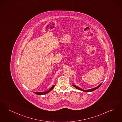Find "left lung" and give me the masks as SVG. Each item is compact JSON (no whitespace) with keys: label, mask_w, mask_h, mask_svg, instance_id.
Here are the masks:
<instances>
[{"label":"left lung","mask_w":122,"mask_h":122,"mask_svg":"<svg viewBox=\"0 0 122 122\" xmlns=\"http://www.w3.org/2000/svg\"><path fill=\"white\" fill-rule=\"evenodd\" d=\"M102 84V83H101L99 86H97L95 87V88H92V89H88V90H83L80 87L77 86H76V85H72V86H73L74 87H75L76 88V89H78V90L82 91H83V92H92V91H94V90H96V89H97L98 88H99V87L101 86Z\"/></svg>","instance_id":"left-lung-1"}]
</instances>
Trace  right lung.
Masks as SVG:
<instances>
[{"instance_id": "1", "label": "right lung", "mask_w": 122, "mask_h": 122, "mask_svg": "<svg viewBox=\"0 0 122 122\" xmlns=\"http://www.w3.org/2000/svg\"><path fill=\"white\" fill-rule=\"evenodd\" d=\"M55 86V85H53V86L50 89H49L48 91H46V92H34V93L36 94H37V95H45V94H47L48 93H49L51 90H53V89L54 88Z\"/></svg>"}]
</instances>
